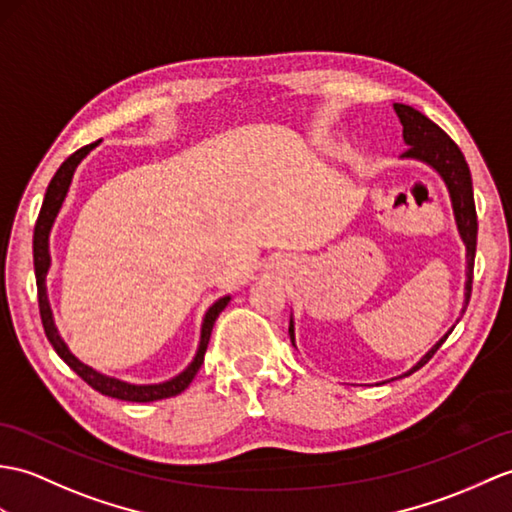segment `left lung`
Segmentation results:
<instances>
[{"label":"left lung","mask_w":512,"mask_h":512,"mask_svg":"<svg viewBox=\"0 0 512 512\" xmlns=\"http://www.w3.org/2000/svg\"><path fill=\"white\" fill-rule=\"evenodd\" d=\"M395 111L399 115V122L403 126V141L410 146L401 157L406 159H419L441 174L449 189L451 207H454V218L456 227L462 237V242L467 246V283H465V307H462V314H465L469 299H471V283H473V261H475V244H478V213H475V202H473V183H471V172L465 161V154L454 144L441 126H436L430 117H425L417 109L406 104H395ZM454 331L451 327L447 334L438 340L434 347L427 351L417 366H412L410 373L419 371L423 364L432 360V355L441 349V344L447 340V336ZM290 340L294 344V323L290 318Z\"/></svg>","instance_id":"1"}]
</instances>
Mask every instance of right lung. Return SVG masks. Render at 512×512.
Wrapping results in <instances>:
<instances>
[{"mask_svg":"<svg viewBox=\"0 0 512 512\" xmlns=\"http://www.w3.org/2000/svg\"><path fill=\"white\" fill-rule=\"evenodd\" d=\"M100 141H95V144H89L85 148L76 150L71 157H67L63 161L61 168L56 170V174L52 176L50 185H47V192L43 198V205L39 211V218L37 224H34V240H32V253H34V275H37V294H39V312H41V323L45 329V336L50 340V344L54 347V351L61 355V360L74 371L78 377L85 379V382L93 388L102 392L106 397H115V399H122V401H137V403H146V401H159V399H168V397H176L181 395V392L192 384V379L196 377L198 368L205 360V351H207V344L211 338V329L213 323H216V318L220 316V312L224 307L229 305L231 296H222L220 301L213 303L207 314L205 320H202V329H200V344H198V351H196V358L192 360L185 371L181 375H176L170 382H163V384H148V386H135V384H128L122 382V379H115V377H106L98 371H93L91 366L82 364L76 355H71L67 344L61 340L54 325V318H52V310H50V301H47V288H45V277H47V270H50V231H52V224L58 216V211L63 207V200L67 196V189L71 185V176H74L78 163L87 157V154L98 146Z\"/></svg>","mask_w":512,"mask_h":512,"instance_id":"1","label":"right lung"}]
</instances>
